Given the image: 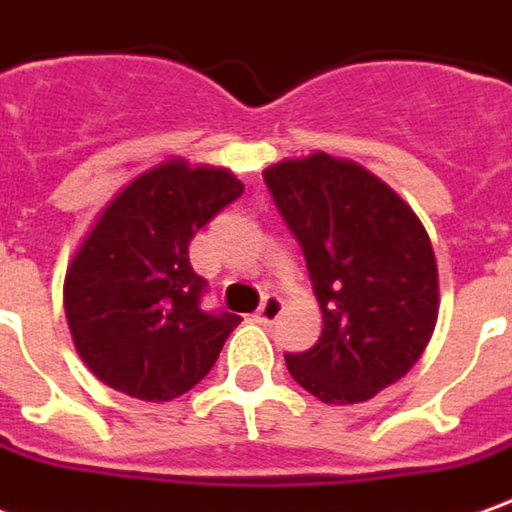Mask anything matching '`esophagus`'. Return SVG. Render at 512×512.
Returning <instances> with one entry per match:
<instances>
[{"label":"esophagus","instance_id":"1","mask_svg":"<svg viewBox=\"0 0 512 512\" xmlns=\"http://www.w3.org/2000/svg\"><path fill=\"white\" fill-rule=\"evenodd\" d=\"M282 313V299L280 296H266L263 299V305L257 307L255 313V321L257 324H274Z\"/></svg>","mask_w":512,"mask_h":512}]
</instances>
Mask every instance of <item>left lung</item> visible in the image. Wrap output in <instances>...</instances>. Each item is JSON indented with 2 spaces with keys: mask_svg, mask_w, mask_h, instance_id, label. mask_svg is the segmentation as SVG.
Segmentation results:
<instances>
[{
  "mask_svg": "<svg viewBox=\"0 0 512 512\" xmlns=\"http://www.w3.org/2000/svg\"><path fill=\"white\" fill-rule=\"evenodd\" d=\"M302 246L324 316L313 349L285 355L291 377L327 405H357L402 380L438 321L430 235L391 188L352 160L316 155L263 171Z\"/></svg>",
  "mask_w": 512,
  "mask_h": 512,
  "instance_id": "8db88e82",
  "label": "left lung"
}]
</instances>
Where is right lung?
<instances>
[{"instance_id": "add662e5", "label": "right lung", "mask_w": 512, "mask_h": 512, "mask_svg": "<svg viewBox=\"0 0 512 512\" xmlns=\"http://www.w3.org/2000/svg\"><path fill=\"white\" fill-rule=\"evenodd\" d=\"M244 194L227 169L166 160L121 191L66 271L63 302L85 366L116 391L169 402L205 380L241 316L202 307L196 232Z\"/></svg>"}]
</instances>
